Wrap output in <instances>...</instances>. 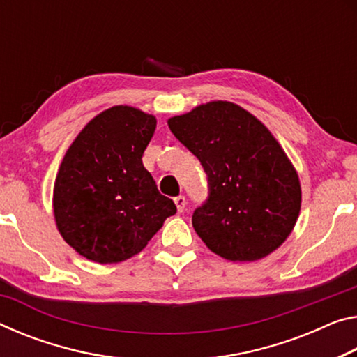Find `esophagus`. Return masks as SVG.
Here are the masks:
<instances>
[{
    "label": "esophagus",
    "instance_id": "esophagus-1",
    "mask_svg": "<svg viewBox=\"0 0 357 357\" xmlns=\"http://www.w3.org/2000/svg\"><path fill=\"white\" fill-rule=\"evenodd\" d=\"M185 197L184 195H178V197H174V205H176V208H178V211L179 213H183L184 211V208H185Z\"/></svg>",
    "mask_w": 357,
    "mask_h": 357
}]
</instances>
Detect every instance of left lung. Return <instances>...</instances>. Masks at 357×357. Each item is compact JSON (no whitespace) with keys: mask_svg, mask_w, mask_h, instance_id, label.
<instances>
[{"mask_svg":"<svg viewBox=\"0 0 357 357\" xmlns=\"http://www.w3.org/2000/svg\"><path fill=\"white\" fill-rule=\"evenodd\" d=\"M168 127L208 176L209 195L192 225L218 256L234 262L259 260L289 236L301 213L296 168L270 130L230 101H211Z\"/></svg>","mask_w":357,"mask_h":357,"instance_id":"1","label":"left lung"}]
</instances>
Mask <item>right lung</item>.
<instances>
[{
    "mask_svg": "<svg viewBox=\"0 0 357 357\" xmlns=\"http://www.w3.org/2000/svg\"><path fill=\"white\" fill-rule=\"evenodd\" d=\"M154 116L112 106L73 141L54 185V216L73 250L97 264H117L143 251L176 213L143 165Z\"/></svg>",
    "mask_w": 357,
    "mask_h": 357,
    "instance_id": "obj_1",
    "label": "right lung"
}]
</instances>
